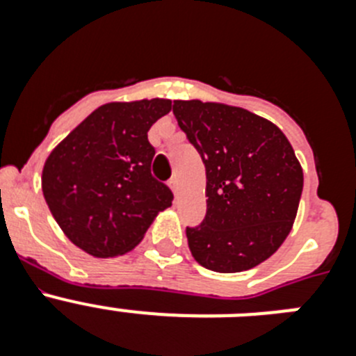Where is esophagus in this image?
Returning <instances> with one entry per match:
<instances>
[{"label": "esophagus", "instance_id": "34e87169", "mask_svg": "<svg viewBox=\"0 0 356 356\" xmlns=\"http://www.w3.org/2000/svg\"><path fill=\"white\" fill-rule=\"evenodd\" d=\"M169 187L172 188L175 196L178 197V191H180V184H178V178H171V180H169Z\"/></svg>", "mask_w": 356, "mask_h": 356}]
</instances>
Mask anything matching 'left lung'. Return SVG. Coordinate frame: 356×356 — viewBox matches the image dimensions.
<instances>
[{"label":"left lung","instance_id":"obj_1","mask_svg":"<svg viewBox=\"0 0 356 356\" xmlns=\"http://www.w3.org/2000/svg\"><path fill=\"white\" fill-rule=\"evenodd\" d=\"M178 127L207 171V216L187 226L191 253L216 273L267 260L287 238L303 191V169L276 124L238 106L175 102Z\"/></svg>","mask_w":356,"mask_h":356}]
</instances>
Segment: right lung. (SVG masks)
I'll use <instances>...</instances> for the list:
<instances>
[{
    "mask_svg": "<svg viewBox=\"0 0 356 356\" xmlns=\"http://www.w3.org/2000/svg\"><path fill=\"white\" fill-rule=\"evenodd\" d=\"M169 99L106 103L62 140L42 169V193L69 241L97 259L134 250L171 188L151 175V124Z\"/></svg>",
    "mask_w": 356,
    "mask_h": 356,
    "instance_id": "add662e5",
    "label": "right lung"
}]
</instances>
